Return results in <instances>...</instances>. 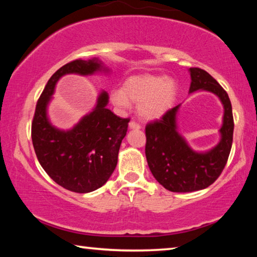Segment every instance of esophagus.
I'll list each match as a JSON object with an SVG mask.
<instances>
[{
	"label": "esophagus",
	"mask_w": 257,
	"mask_h": 257,
	"mask_svg": "<svg viewBox=\"0 0 257 257\" xmlns=\"http://www.w3.org/2000/svg\"><path fill=\"white\" fill-rule=\"evenodd\" d=\"M129 128L130 129H141L142 128V125L141 124H139L138 122H136V121H130V122H129Z\"/></svg>",
	"instance_id": "34e87169"
}]
</instances>
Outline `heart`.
I'll return each instance as SVG.
<instances>
[{"instance_id":"b5f03b06","label":"heart","mask_w":257,"mask_h":257,"mask_svg":"<svg viewBox=\"0 0 257 257\" xmlns=\"http://www.w3.org/2000/svg\"><path fill=\"white\" fill-rule=\"evenodd\" d=\"M175 81L165 76L138 75L129 77L123 88L112 90L111 101L118 107H128L130 101L138 103L139 115L159 119L172 107L176 99Z\"/></svg>"}]
</instances>
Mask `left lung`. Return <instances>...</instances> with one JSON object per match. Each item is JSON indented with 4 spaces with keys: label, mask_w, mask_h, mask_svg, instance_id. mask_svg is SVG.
Here are the masks:
<instances>
[{
    "label": "left lung",
    "mask_w": 257,
    "mask_h": 257,
    "mask_svg": "<svg viewBox=\"0 0 257 257\" xmlns=\"http://www.w3.org/2000/svg\"><path fill=\"white\" fill-rule=\"evenodd\" d=\"M189 72V93L202 89L215 94L224 107L223 123L219 144L203 153L191 150L177 132L180 105L172 107L160 120L146 124L145 154L150 170L165 189L173 193H189L212 185L223 171L232 145L233 116L227 92L203 69L190 68Z\"/></svg>",
    "instance_id": "obj_1"
}]
</instances>
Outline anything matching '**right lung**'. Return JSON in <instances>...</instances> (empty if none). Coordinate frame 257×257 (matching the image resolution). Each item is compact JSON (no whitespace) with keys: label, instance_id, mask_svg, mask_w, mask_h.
Segmentation results:
<instances>
[{"label":"right lung","instance_id":"1","mask_svg":"<svg viewBox=\"0 0 257 257\" xmlns=\"http://www.w3.org/2000/svg\"><path fill=\"white\" fill-rule=\"evenodd\" d=\"M107 71L98 59L73 60L52 76L38 98L32 122L35 153L45 172L56 184L75 193H90L108 180L118 163L120 145L129 118H120L106 107L108 95H98L97 104L70 130L52 125L47 105L61 77L68 73L87 76Z\"/></svg>","mask_w":257,"mask_h":257}]
</instances>
